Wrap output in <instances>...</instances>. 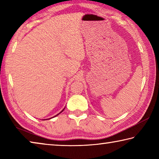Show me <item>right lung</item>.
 Returning <instances> with one entry per match:
<instances>
[{
  "mask_svg": "<svg viewBox=\"0 0 159 159\" xmlns=\"http://www.w3.org/2000/svg\"><path fill=\"white\" fill-rule=\"evenodd\" d=\"M64 109H65V108H64ZM64 109H63V110H62V111H61V112H60V113H61V112H62V111H64ZM57 114V115H59V114ZM57 115H56V116H54V117H55V116H57ZM52 118H53V117H52Z\"/></svg>",
  "mask_w": 159,
  "mask_h": 159,
  "instance_id": "obj_1",
  "label": "right lung"
}]
</instances>
